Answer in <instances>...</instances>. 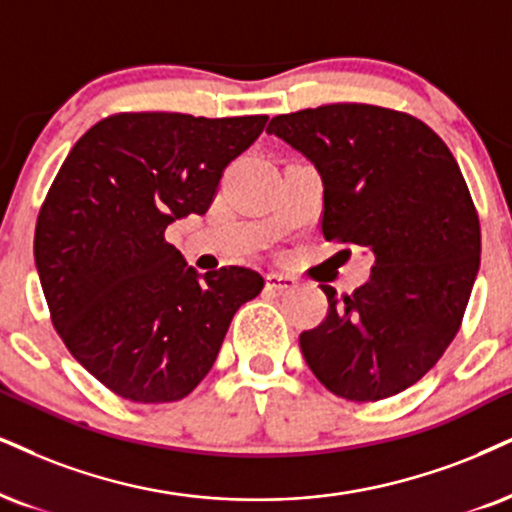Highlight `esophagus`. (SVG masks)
Returning <instances> with one entry per match:
<instances>
[{"mask_svg":"<svg viewBox=\"0 0 512 512\" xmlns=\"http://www.w3.org/2000/svg\"><path fill=\"white\" fill-rule=\"evenodd\" d=\"M268 287L277 289V292H287V289L296 287V277L287 275V273H268Z\"/></svg>","mask_w":512,"mask_h":512,"instance_id":"34e87169","label":"esophagus"}]
</instances>
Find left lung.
<instances>
[{
    "instance_id": "1",
    "label": "left lung",
    "mask_w": 512,
    "mask_h": 512,
    "mask_svg": "<svg viewBox=\"0 0 512 512\" xmlns=\"http://www.w3.org/2000/svg\"><path fill=\"white\" fill-rule=\"evenodd\" d=\"M268 135L323 178V235L375 256L370 280L301 332L308 368L332 394L380 401L434 368L456 337L479 270V218L456 159L432 128L370 104L275 116Z\"/></svg>"
}]
</instances>
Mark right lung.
<instances>
[{
	"instance_id": "obj_1",
	"label": "right lung",
	"mask_w": 512,
	"mask_h": 512,
	"mask_svg": "<svg viewBox=\"0 0 512 512\" xmlns=\"http://www.w3.org/2000/svg\"><path fill=\"white\" fill-rule=\"evenodd\" d=\"M266 121L116 113L63 161L37 216L35 266L63 344L113 394L185 399L216 363L237 308L261 294L256 270L199 275L166 230L204 216L227 163Z\"/></svg>"
}]
</instances>
